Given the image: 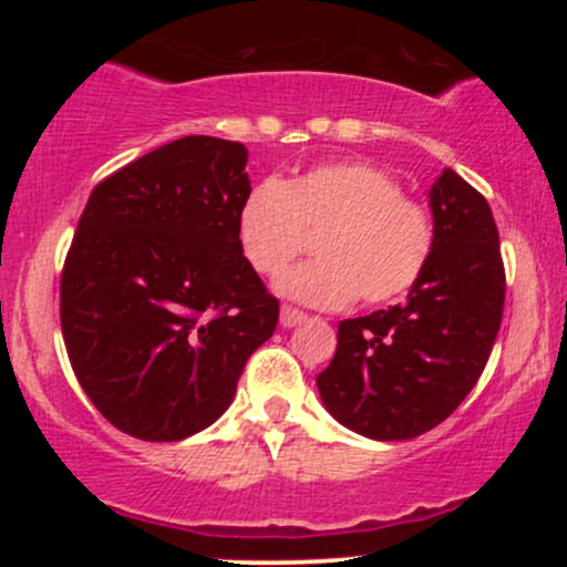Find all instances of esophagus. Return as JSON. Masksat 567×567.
I'll list each match as a JSON object with an SVG mask.
<instances>
[{"instance_id":"1","label":"esophagus","mask_w":567,"mask_h":567,"mask_svg":"<svg viewBox=\"0 0 567 567\" xmlns=\"http://www.w3.org/2000/svg\"><path fill=\"white\" fill-rule=\"evenodd\" d=\"M306 320V315L301 309H296V306H282V311H279V322H282V328H296V324H301Z\"/></svg>"}]
</instances>
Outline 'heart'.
Wrapping results in <instances>:
<instances>
[{"mask_svg": "<svg viewBox=\"0 0 567 567\" xmlns=\"http://www.w3.org/2000/svg\"><path fill=\"white\" fill-rule=\"evenodd\" d=\"M315 237L317 261L279 277L288 298L311 306L392 303L426 275L437 220L400 181L357 159L322 162L296 178L264 181L237 210V245L256 275L277 277Z\"/></svg>", "mask_w": 567, "mask_h": 567, "instance_id": "obj_1", "label": "heart"}]
</instances>
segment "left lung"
Listing matches in <instances>:
<instances>
[{"label": "left lung", "instance_id": "obj_1", "mask_svg": "<svg viewBox=\"0 0 567 567\" xmlns=\"http://www.w3.org/2000/svg\"><path fill=\"white\" fill-rule=\"evenodd\" d=\"M437 250L405 303L338 322V347L317 375L322 402L351 432L413 440L464 402L504 317L506 275L491 205L445 167L429 192Z\"/></svg>", "mask_w": 567, "mask_h": 567}]
</instances>
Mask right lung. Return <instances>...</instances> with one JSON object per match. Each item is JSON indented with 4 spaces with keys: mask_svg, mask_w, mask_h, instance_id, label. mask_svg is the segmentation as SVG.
Returning a JSON list of instances; mask_svg holds the SVG:
<instances>
[{
    "mask_svg": "<svg viewBox=\"0 0 567 567\" xmlns=\"http://www.w3.org/2000/svg\"><path fill=\"white\" fill-rule=\"evenodd\" d=\"M247 148L186 135L93 188L61 275L71 368L103 419L173 442L229 408L279 301L237 245Z\"/></svg>",
    "mask_w": 567,
    "mask_h": 567,
    "instance_id": "obj_1",
    "label": "right lung"
}]
</instances>
